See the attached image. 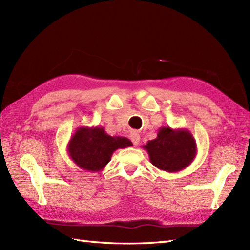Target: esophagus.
I'll list each match as a JSON object with an SVG mask.
<instances>
[{
    "label": "esophagus",
    "mask_w": 250,
    "mask_h": 250,
    "mask_svg": "<svg viewBox=\"0 0 250 250\" xmlns=\"http://www.w3.org/2000/svg\"><path fill=\"white\" fill-rule=\"evenodd\" d=\"M130 137H131V141H132V143H133L134 145H139L140 140H141V136H140V134H139V133H137L136 131H132V132H131V135H130Z\"/></svg>",
    "instance_id": "obj_1"
}]
</instances>
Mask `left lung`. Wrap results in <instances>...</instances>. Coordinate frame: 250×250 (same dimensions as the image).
I'll return each instance as SVG.
<instances>
[{"instance_id":"1","label":"left lung","mask_w":250,"mask_h":250,"mask_svg":"<svg viewBox=\"0 0 250 250\" xmlns=\"http://www.w3.org/2000/svg\"><path fill=\"white\" fill-rule=\"evenodd\" d=\"M143 148L148 152L151 164L168 173L179 172L190 166L196 156V142L187 129L174 130L169 126L159 129L155 140Z\"/></svg>"}]
</instances>
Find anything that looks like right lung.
Here are the masks:
<instances>
[{"mask_svg":"<svg viewBox=\"0 0 250 250\" xmlns=\"http://www.w3.org/2000/svg\"><path fill=\"white\" fill-rule=\"evenodd\" d=\"M133 146L124 136H110L103 126H79L67 144V153L76 166L89 172H101L114 151Z\"/></svg>","mask_w":250,"mask_h":250,"instance_id":"1","label":"right lung"}]
</instances>
